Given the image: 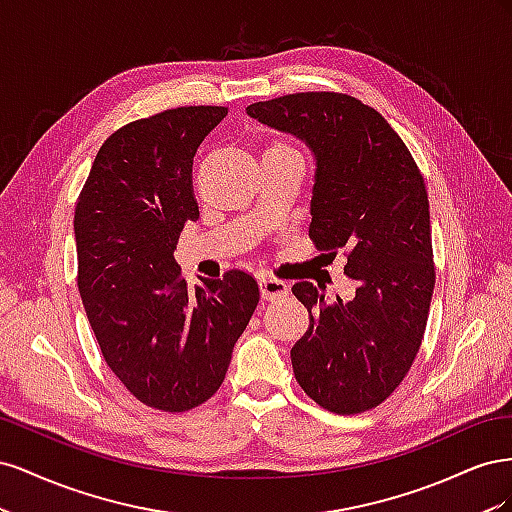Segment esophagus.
Segmentation results:
<instances>
[{
  "mask_svg": "<svg viewBox=\"0 0 512 512\" xmlns=\"http://www.w3.org/2000/svg\"><path fill=\"white\" fill-rule=\"evenodd\" d=\"M260 294L262 299L267 301H275V299H282L288 294V284L280 277H273V275H262L260 277Z\"/></svg>",
  "mask_w": 512,
  "mask_h": 512,
  "instance_id": "34e87169",
  "label": "esophagus"
}]
</instances>
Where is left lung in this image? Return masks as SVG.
<instances>
[{"mask_svg":"<svg viewBox=\"0 0 512 512\" xmlns=\"http://www.w3.org/2000/svg\"><path fill=\"white\" fill-rule=\"evenodd\" d=\"M247 115L314 151L309 239L333 256L344 247L356 282L352 301L333 303L312 282L292 286L309 312L290 350L294 378L329 412L376 408L416 359L436 286L425 179L389 121L348 94H288Z\"/></svg>","mask_w":512,"mask_h":512,"instance_id":"left-lung-1","label":"left lung"}]
</instances>
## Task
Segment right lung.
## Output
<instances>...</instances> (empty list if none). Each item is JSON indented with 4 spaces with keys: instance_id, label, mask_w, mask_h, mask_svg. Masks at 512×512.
Wrapping results in <instances>:
<instances>
[{
    "instance_id": "1",
    "label": "right lung",
    "mask_w": 512,
    "mask_h": 512,
    "mask_svg": "<svg viewBox=\"0 0 512 512\" xmlns=\"http://www.w3.org/2000/svg\"><path fill=\"white\" fill-rule=\"evenodd\" d=\"M226 106H177L115 130L76 200L81 299L102 356L145 406L192 410L220 389L260 299L230 269L190 290L175 260L198 220L192 164Z\"/></svg>"
}]
</instances>
